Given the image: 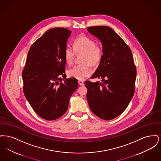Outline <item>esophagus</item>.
I'll return each mask as SVG.
<instances>
[{
	"mask_svg": "<svg viewBox=\"0 0 161 161\" xmlns=\"http://www.w3.org/2000/svg\"><path fill=\"white\" fill-rule=\"evenodd\" d=\"M78 83H79L80 85H81V86H83L84 85V82L82 80H78Z\"/></svg>",
	"mask_w": 161,
	"mask_h": 161,
	"instance_id": "1",
	"label": "esophagus"
}]
</instances>
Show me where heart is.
<instances>
[{
  "label": "heart",
  "instance_id": "obj_1",
  "mask_svg": "<svg viewBox=\"0 0 161 161\" xmlns=\"http://www.w3.org/2000/svg\"><path fill=\"white\" fill-rule=\"evenodd\" d=\"M74 48L67 45L64 49V59L68 65L73 63L75 53H83L81 64H78L68 71V75L78 80H84L92 73L91 67L100 63L103 57V49L96 46L95 42L87 36H80L76 38L73 44Z\"/></svg>",
  "mask_w": 161,
  "mask_h": 161
}]
</instances>
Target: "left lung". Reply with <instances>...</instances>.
I'll list each match as a JSON object with an SVG mask.
<instances>
[{
  "instance_id": "obj_1",
  "label": "left lung",
  "mask_w": 161,
  "mask_h": 161,
  "mask_svg": "<svg viewBox=\"0 0 161 161\" xmlns=\"http://www.w3.org/2000/svg\"><path fill=\"white\" fill-rule=\"evenodd\" d=\"M87 30L103 46L101 60L91 77L101 78V82H84L87 100L95 115L110 120L121 115L132 99L136 69L130 47L113 29L95 26Z\"/></svg>"
}]
</instances>
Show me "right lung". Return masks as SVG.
I'll return each mask as SVG.
<instances>
[{"label": "right lung", "instance_id": "1", "mask_svg": "<svg viewBox=\"0 0 161 161\" xmlns=\"http://www.w3.org/2000/svg\"><path fill=\"white\" fill-rule=\"evenodd\" d=\"M71 33L64 28L46 31L30 47L22 72L24 95L36 113L46 120L66 113L78 86L76 78H67L64 74V49Z\"/></svg>", "mask_w": 161, "mask_h": 161}]
</instances>
